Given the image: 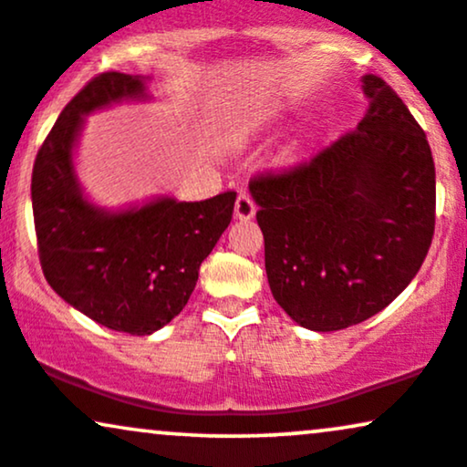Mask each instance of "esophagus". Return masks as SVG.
<instances>
[{"label": "esophagus", "instance_id": "34e87169", "mask_svg": "<svg viewBox=\"0 0 467 467\" xmlns=\"http://www.w3.org/2000/svg\"><path fill=\"white\" fill-rule=\"evenodd\" d=\"M234 213H235V218H238V221H251V218L255 216V202L249 194H246V192L238 194V199H235Z\"/></svg>", "mask_w": 467, "mask_h": 467}]
</instances>
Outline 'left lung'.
Returning <instances> with one entry per match:
<instances>
[{
  "mask_svg": "<svg viewBox=\"0 0 467 467\" xmlns=\"http://www.w3.org/2000/svg\"><path fill=\"white\" fill-rule=\"evenodd\" d=\"M356 130L310 163L249 183L273 297L299 326L334 332L385 310L418 275L435 232L426 133L385 80Z\"/></svg>",
  "mask_w": 467,
  "mask_h": 467,
  "instance_id": "1",
  "label": "left lung"
}]
</instances>
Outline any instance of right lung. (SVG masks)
Wrapping results in <instances>:
<instances>
[{
    "mask_svg": "<svg viewBox=\"0 0 467 467\" xmlns=\"http://www.w3.org/2000/svg\"><path fill=\"white\" fill-rule=\"evenodd\" d=\"M146 76L107 71L63 109L32 170L38 260L69 306L115 332L148 337L188 304L201 262L232 223L235 192L185 202L157 196L104 210L85 196L74 152L85 115L148 100Z\"/></svg>",
    "mask_w": 467,
    "mask_h": 467,
    "instance_id": "1",
    "label": "right lung"
}]
</instances>
